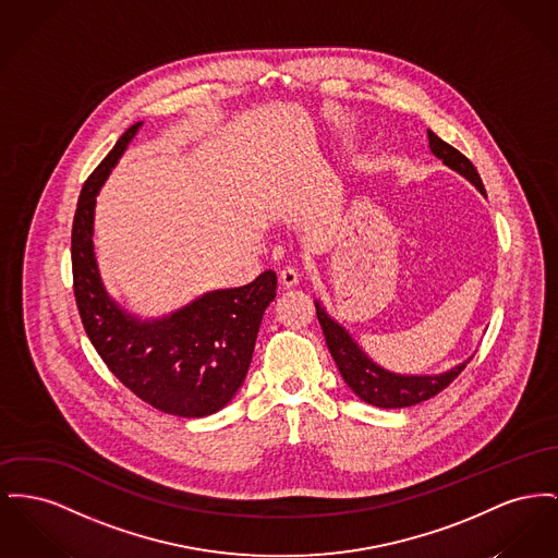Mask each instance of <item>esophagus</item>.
<instances>
[{
    "label": "esophagus",
    "mask_w": 558,
    "mask_h": 558,
    "mask_svg": "<svg viewBox=\"0 0 558 558\" xmlns=\"http://www.w3.org/2000/svg\"><path fill=\"white\" fill-rule=\"evenodd\" d=\"M301 282V271L293 267V265H287V267H282V271H280V284L284 287V289H293Z\"/></svg>",
    "instance_id": "34e87169"
}]
</instances>
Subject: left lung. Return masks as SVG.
<instances>
[{"instance_id":"1","label":"left lung","mask_w":558,"mask_h":558,"mask_svg":"<svg viewBox=\"0 0 558 558\" xmlns=\"http://www.w3.org/2000/svg\"><path fill=\"white\" fill-rule=\"evenodd\" d=\"M427 138H429V149L438 160L458 170L459 174H463L472 185H476L481 194H485V185L481 181L478 170L461 151H458L453 145L445 143L432 131H427ZM316 316L325 330L328 352L335 359V364L341 377L345 379V384L361 400L381 409L413 407L442 392L447 386H451L458 379L459 373L468 366V362L472 361L468 359L442 375H415V377L393 375L390 371H384L381 366H377L371 359H366V354L354 343V339L343 330V327L330 320L327 312L318 303H316Z\"/></svg>"}]
</instances>
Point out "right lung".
<instances>
[{"instance_id": "1", "label": "right lung", "mask_w": 558, "mask_h": 558, "mask_svg": "<svg viewBox=\"0 0 558 558\" xmlns=\"http://www.w3.org/2000/svg\"><path fill=\"white\" fill-rule=\"evenodd\" d=\"M138 126L118 138L82 187L71 228L73 295L95 350L134 396L168 415L204 417L242 386L278 280L267 269L246 287L208 293L156 323H141L107 296L93 253L95 196Z\"/></svg>"}]
</instances>
